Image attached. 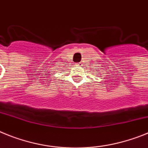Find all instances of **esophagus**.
Wrapping results in <instances>:
<instances>
[{
  "mask_svg": "<svg viewBox=\"0 0 148 148\" xmlns=\"http://www.w3.org/2000/svg\"><path fill=\"white\" fill-rule=\"evenodd\" d=\"M82 65H83L82 62H78V63H77V66H82Z\"/></svg>",
  "mask_w": 148,
  "mask_h": 148,
  "instance_id": "esophagus-1",
  "label": "esophagus"
}]
</instances>
